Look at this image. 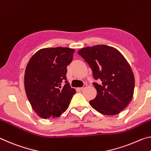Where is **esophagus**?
I'll use <instances>...</instances> for the list:
<instances>
[{
  "label": "esophagus",
  "mask_w": 151,
  "mask_h": 151,
  "mask_svg": "<svg viewBox=\"0 0 151 151\" xmlns=\"http://www.w3.org/2000/svg\"><path fill=\"white\" fill-rule=\"evenodd\" d=\"M87 86H88V85H87V84H86H86H84V85H83V87L79 88V90H83V89H85L86 88H87Z\"/></svg>",
  "instance_id": "obj_1"
}]
</instances>
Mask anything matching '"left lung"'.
I'll return each mask as SVG.
<instances>
[{"label": "left lung", "mask_w": 151, "mask_h": 151, "mask_svg": "<svg viewBox=\"0 0 151 151\" xmlns=\"http://www.w3.org/2000/svg\"><path fill=\"white\" fill-rule=\"evenodd\" d=\"M78 54L92 69L97 90L90 101L93 108L102 114H119L128 105L134 94V76L131 67L119 51L112 47L97 45L80 49Z\"/></svg>", "instance_id": "obj_1"}]
</instances>
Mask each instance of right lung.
Segmentation results:
<instances>
[{
  "label": "right lung",
  "instance_id": "1",
  "mask_svg": "<svg viewBox=\"0 0 151 151\" xmlns=\"http://www.w3.org/2000/svg\"><path fill=\"white\" fill-rule=\"evenodd\" d=\"M74 49L48 47L37 51L25 69L24 84L33 110L43 118L59 117L68 109L76 90L66 80Z\"/></svg>",
  "mask_w": 151,
  "mask_h": 151
}]
</instances>
